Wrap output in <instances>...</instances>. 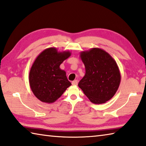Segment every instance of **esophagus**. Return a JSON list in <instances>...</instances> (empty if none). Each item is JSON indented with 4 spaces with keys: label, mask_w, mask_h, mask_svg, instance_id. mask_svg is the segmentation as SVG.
Here are the masks:
<instances>
[{
    "label": "esophagus",
    "mask_w": 146,
    "mask_h": 146,
    "mask_svg": "<svg viewBox=\"0 0 146 146\" xmlns=\"http://www.w3.org/2000/svg\"><path fill=\"white\" fill-rule=\"evenodd\" d=\"M71 84H72L73 85H76L77 84H78V80H75L73 81Z\"/></svg>",
    "instance_id": "1"
}]
</instances>
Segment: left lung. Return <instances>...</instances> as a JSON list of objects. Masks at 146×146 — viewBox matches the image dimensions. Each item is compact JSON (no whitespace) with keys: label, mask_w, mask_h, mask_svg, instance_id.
<instances>
[{"label":"left lung","mask_w":146,"mask_h":146,"mask_svg":"<svg viewBox=\"0 0 146 146\" xmlns=\"http://www.w3.org/2000/svg\"><path fill=\"white\" fill-rule=\"evenodd\" d=\"M85 75L78 83L90 102L103 104L115 96L121 82L116 62L110 54L99 48H92L80 54Z\"/></svg>","instance_id":"obj_1"}]
</instances>
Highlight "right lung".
Instances as JSON below:
<instances>
[{"label":"right lung","mask_w":146,"mask_h":146,"mask_svg":"<svg viewBox=\"0 0 146 146\" xmlns=\"http://www.w3.org/2000/svg\"><path fill=\"white\" fill-rule=\"evenodd\" d=\"M69 50L58 51L49 47L36 57L29 73V83L36 98L45 103H53L71 84L60 65L71 56Z\"/></svg>","instance_id":"obj_1"}]
</instances>
